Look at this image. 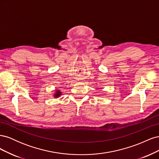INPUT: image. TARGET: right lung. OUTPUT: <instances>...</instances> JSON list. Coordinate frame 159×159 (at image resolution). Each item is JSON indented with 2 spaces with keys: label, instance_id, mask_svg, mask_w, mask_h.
I'll return each mask as SVG.
<instances>
[{
  "label": "right lung",
  "instance_id": "right-lung-1",
  "mask_svg": "<svg viewBox=\"0 0 159 159\" xmlns=\"http://www.w3.org/2000/svg\"><path fill=\"white\" fill-rule=\"evenodd\" d=\"M61 95V91L60 90H56L55 93L54 94V97L55 98H59Z\"/></svg>",
  "mask_w": 159,
  "mask_h": 159
}]
</instances>
